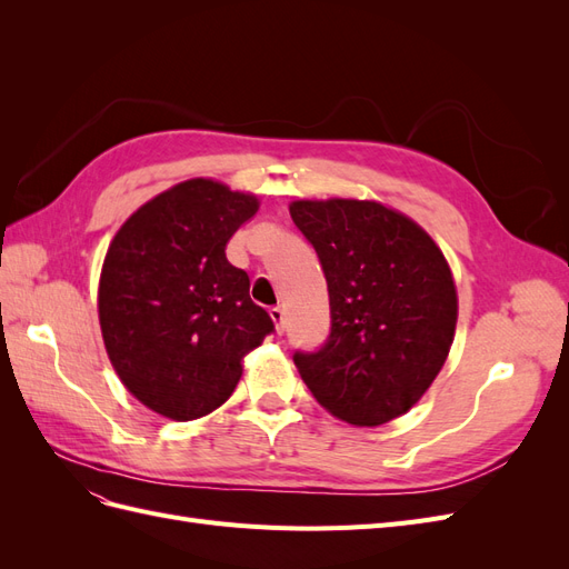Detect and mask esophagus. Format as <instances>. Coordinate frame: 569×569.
<instances>
[{
  "label": "esophagus",
  "instance_id": "34e87169",
  "mask_svg": "<svg viewBox=\"0 0 569 569\" xmlns=\"http://www.w3.org/2000/svg\"><path fill=\"white\" fill-rule=\"evenodd\" d=\"M268 313H270V320L274 322V332L282 335L284 332V311H282V308L274 306V308H270Z\"/></svg>",
  "mask_w": 569,
  "mask_h": 569
}]
</instances>
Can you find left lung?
<instances>
[{
	"mask_svg": "<svg viewBox=\"0 0 569 569\" xmlns=\"http://www.w3.org/2000/svg\"><path fill=\"white\" fill-rule=\"evenodd\" d=\"M291 220L318 251L332 332L295 353L301 380L335 418L377 427L403 416L449 358L458 291L422 226L372 199H297Z\"/></svg>",
	"mask_w": 569,
	"mask_h": 569,
	"instance_id": "8db88e82",
	"label": "left lung"
}]
</instances>
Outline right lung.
Returning a JSON list of instances; mask_svg holds the SVG:
<instances>
[{
    "mask_svg": "<svg viewBox=\"0 0 569 569\" xmlns=\"http://www.w3.org/2000/svg\"><path fill=\"white\" fill-rule=\"evenodd\" d=\"M261 201L211 178L178 182L113 234L99 274L101 339L118 380L168 420L226 403L272 332L226 247Z\"/></svg>",
    "mask_w": 569,
    "mask_h": 569,
    "instance_id": "1",
    "label": "right lung"
}]
</instances>
